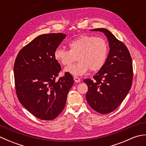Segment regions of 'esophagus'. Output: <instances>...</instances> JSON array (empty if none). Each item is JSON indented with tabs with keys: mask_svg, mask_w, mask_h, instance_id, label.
<instances>
[{
	"mask_svg": "<svg viewBox=\"0 0 146 146\" xmlns=\"http://www.w3.org/2000/svg\"><path fill=\"white\" fill-rule=\"evenodd\" d=\"M73 79H74V81H75L76 83H78L80 82V79L77 76H74Z\"/></svg>",
	"mask_w": 146,
	"mask_h": 146,
	"instance_id": "obj_1",
	"label": "esophagus"
}]
</instances>
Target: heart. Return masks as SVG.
<instances>
[{"instance_id": "b5f03b06", "label": "heart", "mask_w": 146, "mask_h": 146, "mask_svg": "<svg viewBox=\"0 0 146 146\" xmlns=\"http://www.w3.org/2000/svg\"><path fill=\"white\" fill-rule=\"evenodd\" d=\"M69 50L58 48L54 57L59 63L69 66L76 60L78 63L64 69L75 76L84 75L90 70L93 72L100 70L105 64L108 53L107 41L102 38L82 35L68 43Z\"/></svg>"}]
</instances>
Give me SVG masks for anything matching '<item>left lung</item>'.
Returning a JSON list of instances; mask_svg holds the SVG:
<instances>
[{"mask_svg":"<svg viewBox=\"0 0 146 146\" xmlns=\"http://www.w3.org/2000/svg\"><path fill=\"white\" fill-rule=\"evenodd\" d=\"M90 31L105 34L110 51L104 67L94 76V79L84 80L88 87L86 98L94 110L106 114L119 106L131 88L132 58L126 46L109 31L104 28Z\"/></svg>","mask_w":146,"mask_h":146,"instance_id":"obj_1","label":"left lung"}]
</instances>
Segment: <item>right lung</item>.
I'll return each mask as SVG.
<instances>
[{
    "mask_svg": "<svg viewBox=\"0 0 146 146\" xmlns=\"http://www.w3.org/2000/svg\"><path fill=\"white\" fill-rule=\"evenodd\" d=\"M66 36L62 33L40 35L24 46L15 59L14 74L17 98L39 119L51 120L60 115L73 85V76L68 72L56 80L61 68L54 52Z\"/></svg>",
    "mask_w": 146,
    "mask_h": 146,
    "instance_id": "obj_1",
    "label": "right lung"
}]
</instances>
